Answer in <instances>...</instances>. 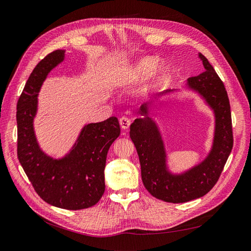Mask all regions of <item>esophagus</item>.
<instances>
[{"label": "esophagus", "mask_w": 251, "mask_h": 251, "mask_svg": "<svg viewBox=\"0 0 251 251\" xmlns=\"http://www.w3.org/2000/svg\"><path fill=\"white\" fill-rule=\"evenodd\" d=\"M130 124H131V122H130V120L128 119V118L122 117V118L120 119V125H121V128H122V129H123V130L128 129V128H129V126H130Z\"/></svg>", "instance_id": "1"}]
</instances>
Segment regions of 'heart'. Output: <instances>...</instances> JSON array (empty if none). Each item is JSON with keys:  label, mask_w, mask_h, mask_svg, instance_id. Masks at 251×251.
<instances>
[{"label": "heart", "mask_w": 251, "mask_h": 251, "mask_svg": "<svg viewBox=\"0 0 251 251\" xmlns=\"http://www.w3.org/2000/svg\"><path fill=\"white\" fill-rule=\"evenodd\" d=\"M156 66V60L152 58H144L137 63V66L133 68L131 76L133 78H138V77L143 76L147 74L150 71ZM158 72L160 70H157Z\"/></svg>", "instance_id": "b5f03b06"}]
</instances>
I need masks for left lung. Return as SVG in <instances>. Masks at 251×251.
<instances>
[{"instance_id":"left-lung-1","label":"left lung","mask_w":251,"mask_h":251,"mask_svg":"<svg viewBox=\"0 0 251 251\" xmlns=\"http://www.w3.org/2000/svg\"><path fill=\"white\" fill-rule=\"evenodd\" d=\"M204 72L190 77L188 85L196 90L214 109L216 128L214 144L209 157L185 174L174 176L165 169L162 140L155 123L149 118L136 119L130 126V138L136 146L141 164V176L145 189L158 199L180 203L202 197L220 179L233 147L232 121L228 94L224 82L202 54ZM142 106L139 113L145 114Z\"/></svg>"}]
</instances>
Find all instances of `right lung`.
Here are the masks:
<instances>
[{"mask_svg":"<svg viewBox=\"0 0 251 251\" xmlns=\"http://www.w3.org/2000/svg\"><path fill=\"white\" fill-rule=\"evenodd\" d=\"M56 50L37 64L17 104V155L36 193L44 201L67 210H80L98 203L105 192L104 170L109 147L120 136L119 120L109 118L83 128L74 149L61 160L40 151L33 129L37 94L42 81L63 60Z\"/></svg>","mask_w":251,"mask_h":251,"instance_id":"obj_1","label":"right lung"}]
</instances>
